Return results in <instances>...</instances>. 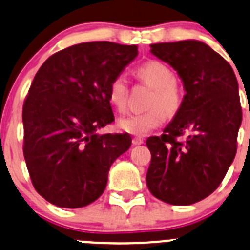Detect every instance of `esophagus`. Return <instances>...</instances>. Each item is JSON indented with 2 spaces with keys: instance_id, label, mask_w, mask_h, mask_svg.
<instances>
[{
  "instance_id": "1",
  "label": "esophagus",
  "mask_w": 250,
  "mask_h": 250,
  "mask_svg": "<svg viewBox=\"0 0 250 250\" xmlns=\"http://www.w3.org/2000/svg\"><path fill=\"white\" fill-rule=\"evenodd\" d=\"M132 143H133V145H142L143 143H144V139L140 137H135V138H133Z\"/></svg>"
}]
</instances>
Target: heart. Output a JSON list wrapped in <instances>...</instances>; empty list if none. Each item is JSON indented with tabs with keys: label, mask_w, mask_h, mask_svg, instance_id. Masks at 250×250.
I'll return each instance as SVG.
<instances>
[{
	"label": "heart",
	"mask_w": 250,
	"mask_h": 250,
	"mask_svg": "<svg viewBox=\"0 0 250 250\" xmlns=\"http://www.w3.org/2000/svg\"><path fill=\"white\" fill-rule=\"evenodd\" d=\"M134 74L145 84L154 89L149 101L150 110L133 113L118 121V127L132 135H146L165 121V115L173 116L182 103V90L174 74L167 64L160 61H147L140 64ZM128 85L123 76H117L108 86V101L116 111L123 113L127 110Z\"/></svg>",
	"instance_id": "obj_1"
}]
</instances>
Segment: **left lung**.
I'll return each mask as SVG.
<instances>
[{
  "instance_id": "1",
  "label": "left lung",
  "mask_w": 250,
  "mask_h": 250,
  "mask_svg": "<svg viewBox=\"0 0 250 250\" xmlns=\"http://www.w3.org/2000/svg\"><path fill=\"white\" fill-rule=\"evenodd\" d=\"M150 48L177 72L186 95L164 134L147 138L146 186L167 204H194L220 186L236 156L242 125L238 82L229 62L202 41L152 43ZM183 134L186 142L175 140Z\"/></svg>"
}]
</instances>
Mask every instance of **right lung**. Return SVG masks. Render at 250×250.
Returning a JSON list of instances; mask_svg holds the SVG:
<instances>
[{
	"instance_id": "1",
	"label": "right lung",
	"mask_w": 250,
	"mask_h": 250,
	"mask_svg": "<svg viewBox=\"0 0 250 250\" xmlns=\"http://www.w3.org/2000/svg\"><path fill=\"white\" fill-rule=\"evenodd\" d=\"M138 46L82 42L55 53L36 73L23 106L24 159L36 192L67 209L95 202L110 167L127 151L125 134H99L113 122L108 86Z\"/></svg>"
}]
</instances>
